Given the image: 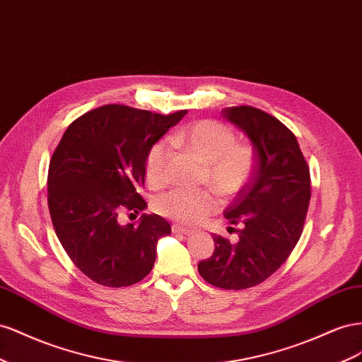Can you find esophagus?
<instances>
[{"mask_svg": "<svg viewBox=\"0 0 362 362\" xmlns=\"http://www.w3.org/2000/svg\"><path fill=\"white\" fill-rule=\"evenodd\" d=\"M171 230H173V233H183V235L192 232V230L188 229V227H183V226H179V224H173Z\"/></svg>", "mask_w": 362, "mask_h": 362, "instance_id": "34e87169", "label": "esophagus"}]
</instances>
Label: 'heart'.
<instances>
[{
  "label": "heart",
  "instance_id": "obj_1",
  "mask_svg": "<svg viewBox=\"0 0 362 362\" xmlns=\"http://www.w3.org/2000/svg\"><path fill=\"white\" fill-rule=\"evenodd\" d=\"M170 144L204 163L203 182L226 200L236 197L247 187L256 167V153L250 144L238 142L232 129L214 119L195 121L174 132ZM168 160L167 142L159 141L148 150L144 170L151 187L160 188L168 183ZM218 208L220 199L208 188H175L158 195L153 202V209L159 215L183 226L199 224Z\"/></svg>",
  "mask_w": 362,
  "mask_h": 362
}]
</instances>
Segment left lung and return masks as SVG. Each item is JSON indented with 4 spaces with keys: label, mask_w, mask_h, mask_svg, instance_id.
Instances as JSON below:
<instances>
[{
    "label": "left lung",
    "mask_w": 362,
    "mask_h": 362,
    "mask_svg": "<svg viewBox=\"0 0 362 362\" xmlns=\"http://www.w3.org/2000/svg\"><path fill=\"white\" fill-rule=\"evenodd\" d=\"M223 117L253 142L256 167L224 211L232 224H244L240 241L230 244L215 235V250L199 262V273L216 288L240 291L264 282L294 250L311 200V175L294 133L270 113L235 106L224 109Z\"/></svg>",
    "instance_id": "left-lung-1"
}]
</instances>
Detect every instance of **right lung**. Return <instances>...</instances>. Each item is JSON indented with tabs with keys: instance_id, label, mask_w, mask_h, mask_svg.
<instances>
[{
	"instance_id": "right-lung-1",
	"label": "right lung",
	"mask_w": 362,
	"mask_h": 362,
	"mask_svg": "<svg viewBox=\"0 0 362 362\" xmlns=\"http://www.w3.org/2000/svg\"><path fill=\"white\" fill-rule=\"evenodd\" d=\"M185 113L100 106L69 124L51 156V221L69 259L95 284L129 286L151 272L158 240L171 226L154 214H144L139 226H121L118 216L146 209L138 191L147 153Z\"/></svg>"
}]
</instances>
